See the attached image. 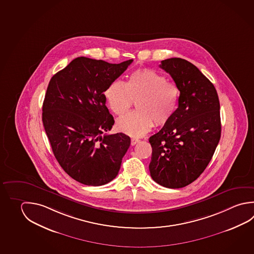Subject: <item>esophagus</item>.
Returning <instances> with one entry per match:
<instances>
[{
    "label": "esophagus",
    "mask_w": 254,
    "mask_h": 254,
    "mask_svg": "<svg viewBox=\"0 0 254 254\" xmlns=\"http://www.w3.org/2000/svg\"><path fill=\"white\" fill-rule=\"evenodd\" d=\"M138 141H139V139L137 138H131V141H130V144H131V146H134L135 144L138 143Z\"/></svg>",
    "instance_id": "1"
}]
</instances>
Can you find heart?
Masks as SVG:
<instances>
[{"instance_id":"obj_1","label":"heart","mask_w":254,"mask_h":254,"mask_svg":"<svg viewBox=\"0 0 254 254\" xmlns=\"http://www.w3.org/2000/svg\"><path fill=\"white\" fill-rule=\"evenodd\" d=\"M108 106L116 115L123 116L137 102V112L120 118L117 128L124 133L140 137L149 131L154 123L166 125L177 107L179 89L155 70L139 69L130 73L127 82L116 78L107 87Z\"/></svg>"}]
</instances>
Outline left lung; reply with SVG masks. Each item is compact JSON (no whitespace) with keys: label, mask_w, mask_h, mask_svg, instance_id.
Segmentation results:
<instances>
[{"label":"left lung","mask_w":254,"mask_h":254,"mask_svg":"<svg viewBox=\"0 0 254 254\" xmlns=\"http://www.w3.org/2000/svg\"><path fill=\"white\" fill-rule=\"evenodd\" d=\"M180 91L171 120L149 138L153 180L166 188H183L196 180L211 160L221 136L220 105L209 79L188 61H162Z\"/></svg>","instance_id":"1"}]
</instances>
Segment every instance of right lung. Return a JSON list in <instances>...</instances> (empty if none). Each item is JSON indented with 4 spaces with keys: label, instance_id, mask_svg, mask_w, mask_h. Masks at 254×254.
Segmentation results:
<instances>
[{
    "label": "right lung",
    "instance_id": "1",
    "mask_svg": "<svg viewBox=\"0 0 254 254\" xmlns=\"http://www.w3.org/2000/svg\"><path fill=\"white\" fill-rule=\"evenodd\" d=\"M132 61L116 64L78 57L48 84L43 125L56 160L80 184L106 185L120 170L130 138L122 132L102 136L115 124L104 92Z\"/></svg>",
    "mask_w": 254,
    "mask_h": 254
}]
</instances>
